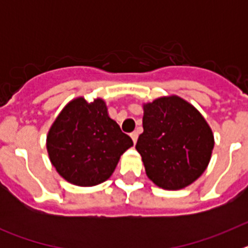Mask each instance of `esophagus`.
Listing matches in <instances>:
<instances>
[{
  "label": "esophagus",
  "mask_w": 248,
  "mask_h": 248,
  "mask_svg": "<svg viewBox=\"0 0 248 248\" xmlns=\"http://www.w3.org/2000/svg\"><path fill=\"white\" fill-rule=\"evenodd\" d=\"M131 139H133V141H134V144L137 143V140H138V137H139V134H138V131H133L130 134Z\"/></svg>",
  "instance_id": "34e87169"
}]
</instances>
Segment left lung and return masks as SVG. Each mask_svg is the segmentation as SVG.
<instances>
[{"instance_id":"obj_1","label":"left lung","mask_w":248,"mask_h":248,"mask_svg":"<svg viewBox=\"0 0 248 248\" xmlns=\"http://www.w3.org/2000/svg\"><path fill=\"white\" fill-rule=\"evenodd\" d=\"M143 134L135 149L146 176L164 190H180L196 181L211 159V128L194 105L177 95L143 104Z\"/></svg>"}]
</instances>
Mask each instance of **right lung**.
<instances>
[{
	"mask_svg": "<svg viewBox=\"0 0 248 248\" xmlns=\"http://www.w3.org/2000/svg\"><path fill=\"white\" fill-rule=\"evenodd\" d=\"M47 151L57 172L77 186L107 181L133 140L120 130L102 98L72 99L47 134Z\"/></svg>",
	"mask_w": 248,
	"mask_h": 248,
	"instance_id": "1",
	"label": "right lung"
}]
</instances>
